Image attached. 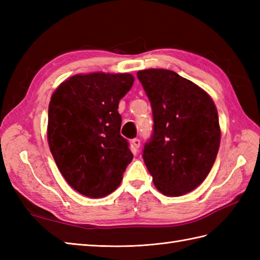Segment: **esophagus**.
Returning <instances> with one entry per match:
<instances>
[{
	"label": "esophagus",
	"instance_id": "obj_1",
	"mask_svg": "<svg viewBox=\"0 0 260 260\" xmlns=\"http://www.w3.org/2000/svg\"><path fill=\"white\" fill-rule=\"evenodd\" d=\"M132 146H133L135 150H139V147L141 146V141L139 139L132 140Z\"/></svg>",
	"mask_w": 260,
	"mask_h": 260
}]
</instances>
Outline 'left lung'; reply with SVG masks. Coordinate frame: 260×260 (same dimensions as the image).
Returning a JSON list of instances; mask_svg holds the SVG:
<instances>
[{"label": "left lung", "instance_id": "left-lung-1", "mask_svg": "<svg viewBox=\"0 0 260 260\" xmlns=\"http://www.w3.org/2000/svg\"><path fill=\"white\" fill-rule=\"evenodd\" d=\"M137 78L150 99L154 132L143 158L164 196L191 192L207 178L217 157L221 131L207 91L168 69H146Z\"/></svg>", "mask_w": 260, "mask_h": 260}]
</instances>
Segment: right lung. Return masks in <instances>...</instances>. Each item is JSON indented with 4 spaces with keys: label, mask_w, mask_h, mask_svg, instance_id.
Wrapping results in <instances>:
<instances>
[{
    "label": "right lung",
    "mask_w": 260,
    "mask_h": 260,
    "mask_svg": "<svg viewBox=\"0 0 260 260\" xmlns=\"http://www.w3.org/2000/svg\"><path fill=\"white\" fill-rule=\"evenodd\" d=\"M134 84L131 74L91 73L58 86L48 110L47 136L57 167L71 187L104 198L119 186L132 159L120 135L118 104Z\"/></svg>",
    "instance_id": "obj_1"
}]
</instances>
